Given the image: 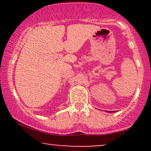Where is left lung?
Listing matches in <instances>:
<instances>
[{
    "label": "left lung",
    "instance_id": "8db88e82",
    "mask_svg": "<svg viewBox=\"0 0 151 151\" xmlns=\"http://www.w3.org/2000/svg\"><path fill=\"white\" fill-rule=\"evenodd\" d=\"M106 112H109V113H114L115 111H106Z\"/></svg>",
    "mask_w": 151,
    "mask_h": 151
}]
</instances>
